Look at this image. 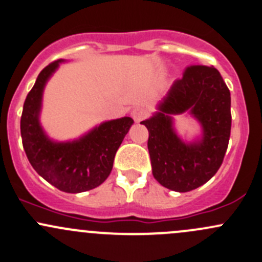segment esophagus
Here are the masks:
<instances>
[{
    "label": "esophagus",
    "instance_id": "obj_1",
    "mask_svg": "<svg viewBox=\"0 0 262 262\" xmlns=\"http://www.w3.org/2000/svg\"><path fill=\"white\" fill-rule=\"evenodd\" d=\"M147 115H148L147 110H145L144 108H140V106H138V108H136L133 112H132V117H133L134 122H137V123L142 122V120L144 119Z\"/></svg>",
    "mask_w": 262,
    "mask_h": 262
}]
</instances>
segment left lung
<instances>
[{"label": "left lung", "instance_id": "1", "mask_svg": "<svg viewBox=\"0 0 262 262\" xmlns=\"http://www.w3.org/2000/svg\"><path fill=\"white\" fill-rule=\"evenodd\" d=\"M143 125L149 132L148 150L157 181L176 192L196 189L216 174L224 162L231 133V95L213 66L191 65L176 80ZM188 111L203 126L193 142L181 140L172 115Z\"/></svg>", "mask_w": 262, "mask_h": 262}]
</instances>
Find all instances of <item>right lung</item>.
<instances>
[{
	"label": "right lung",
	"instance_id": "add662e5",
	"mask_svg": "<svg viewBox=\"0 0 262 262\" xmlns=\"http://www.w3.org/2000/svg\"><path fill=\"white\" fill-rule=\"evenodd\" d=\"M57 60L38 74L24 103L21 138L29 162L38 174L66 193H80L100 186L112 172L115 153L133 124L129 117L108 120L71 142H55L40 124L42 93L59 68Z\"/></svg>",
	"mask_w": 262,
	"mask_h": 262
}]
</instances>
